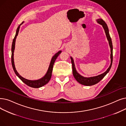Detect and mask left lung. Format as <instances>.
Instances as JSON below:
<instances>
[{"label":"left lung","mask_w":126,"mask_h":126,"mask_svg":"<svg viewBox=\"0 0 126 126\" xmlns=\"http://www.w3.org/2000/svg\"><path fill=\"white\" fill-rule=\"evenodd\" d=\"M97 21L98 24H99L102 26L104 30H105L107 38L109 41V45H110V47L111 48V64L110 65V66H109V67L108 68V69L106 71V72L101 75H99L97 76L91 77H89V78L84 77L80 75L77 72L75 68V66L74 60L72 58V57H70L71 62L72 63L73 74L75 79L79 83L82 85H86V86H91V85L96 84L97 83L99 82L101 80H102L104 77H105V76L108 73L109 71H110L112 66V62H113V45H112L111 38L110 36V34H109L108 27L107 26V25L105 23V21L103 19L101 18L98 19L97 20Z\"/></svg>","instance_id":"8db88e82"}]
</instances>
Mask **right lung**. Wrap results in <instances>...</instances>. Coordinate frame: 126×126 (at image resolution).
<instances>
[{
  "label": "right lung",
  "instance_id": "obj_1",
  "mask_svg": "<svg viewBox=\"0 0 126 126\" xmlns=\"http://www.w3.org/2000/svg\"><path fill=\"white\" fill-rule=\"evenodd\" d=\"M23 23H24V21H23V22H22V23H21L19 26H18V27H17V30H16L15 36L14 38V39L13 40V42H12V49H11V50H12L11 62H12V67H13V70L14 71L15 74L18 77V78L21 81H22L24 83H25L26 84H27V85H28L29 86H30L31 87H33V88H39V87H42L44 85H45V84H46L49 81V80H50L51 77V75H52V72L53 64L54 63V62H55V61H56V60L57 59V57H58L59 54L61 53V52L62 51H58L57 53H56L53 56V57L52 58V59L51 60L49 66V68L48 69L47 73L41 79L37 80H27V79L22 77H21L20 75H19V74L17 73V70H16V68L15 67L14 62V57H14V49H15V41H16V37H17V36L18 34L20 26L22 24H23Z\"/></svg>",
  "mask_w": 126,
  "mask_h": 126
}]
</instances>
